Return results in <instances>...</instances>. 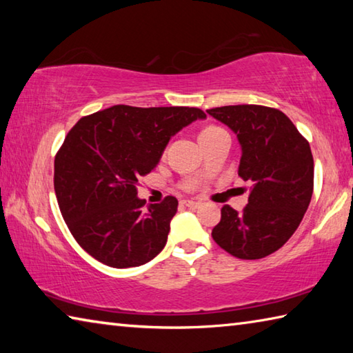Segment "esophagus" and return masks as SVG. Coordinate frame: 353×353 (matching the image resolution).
Wrapping results in <instances>:
<instances>
[{"label": "esophagus", "mask_w": 353, "mask_h": 353, "mask_svg": "<svg viewBox=\"0 0 353 353\" xmlns=\"http://www.w3.org/2000/svg\"><path fill=\"white\" fill-rule=\"evenodd\" d=\"M182 205H185V207H190V208H198V207L201 205V202H196V201L185 199V201H182Z\"/></svg>", "instance_id": "esophagus-1"}]
</instances>
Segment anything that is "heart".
Listing matches in <instances>:
<instances>
[{"label":"heart","mask_w":353,"mask_h":353,"mask_svg":"<svg viewBox=\"0 0 353 353\" xmlns=\"http://www.w3.org/2000/svg\"><path fill=\"white\" fill-rule=\"evenodd\" d=\"M213 129H218V128H207L205 130H202V134H204V132H208V130H213Z\"/></svg>","instance_id":"b5f03b06"}]
</instances>
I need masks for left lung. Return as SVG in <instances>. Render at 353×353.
<instances>
[{
    "instance_id": "8db88e82",
    "label": "left lung",
    "mask_w": 353,
    "mask_h": 353,
    "mask_svg": "<svg viewBox=\"0 0 353 353\" xmlns=\"http://www.w3.org/2000/svg\"><path fill=\"white\" fill-rule=\"evenodd\" d=\"M207 113L236 135L238 176L252 183L248 205L241 212L224 205L212 236L238 259H263L290 240L307 212L314 177L312 149L277 109L240 104Z\"/></svg>"
}]
</instances>
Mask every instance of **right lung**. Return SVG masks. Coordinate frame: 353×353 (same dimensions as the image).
Listing matches in <instances>:
<instances>
[{
    "mask_svg": "<svg viewBox=\"0 0 353 353\" xmlns=\"http://www.w3.org/2000/svg\"><path fill=\"white\" fill-rule=\"evenodd\" d=\"M207 115L196 107L113 105L83 117L54 160V190L71 235L107 266L134 268L162 252L179 202L140 199L137 182L162 159L171 137Z\"/></svg>",
    "mask_w": 353,
    "mask_h": 353,
    "instance_id": "1",
    "label": "right lung"
}]
</instances>
